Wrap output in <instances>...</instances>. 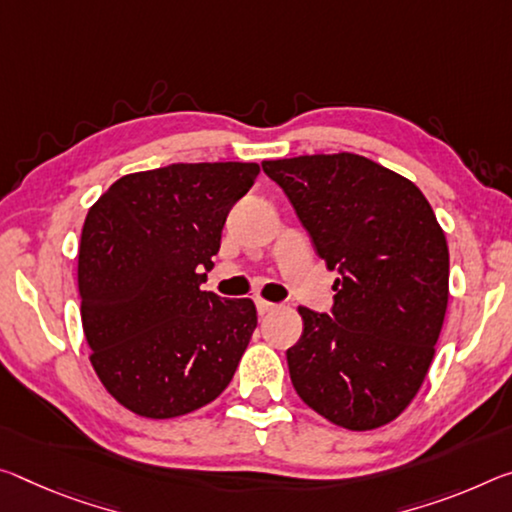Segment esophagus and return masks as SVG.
Segmentation results:
<instances>
[{
	"instance_id": "1",
	"label": "esophagus",
	"mask_w": 512,
	"mask_h": 512,
	"mask_svg": "<svg viewBox=\"0 0 512 512\" xmlns=\"http://www.w3.org/2000/svg\"><path fill=\"white\" fill-rule=\"evenodd\" d=\"M255 307H257V312L259 314H271L273 310H275V307H278V305H275V303H269V300H262V298H257L255 300Z\"/></svg>"
}]
</instances>
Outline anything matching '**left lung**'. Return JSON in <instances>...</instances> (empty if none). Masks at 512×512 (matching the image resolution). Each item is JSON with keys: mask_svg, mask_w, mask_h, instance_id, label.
Masks as SVG:
<instances>
[{"mask_svg": "<svg viewBox=\"0 0 512 512\" xmlns=\"http://www.w3.org/2000/svg\"><path fill=\"white\" fill-rule=\"evenodd\" d=\"M316 255L337 271L330 314L298 307L289 376L348 431L399 417L424 383L449 300V248L415 184L351 152L262 161Z\"/></svg>", "mask_w": 512, "mask_h": 512, "instance_id": "left-lung-1", "label": "left lung"}]
</instances>
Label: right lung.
Returning <instances> with one entry per match:
<instances>
[{
    "label": "right lung",
    "mask_w": 512,
    "mask_h": 512,
    "mask_svg": "<svg viewBox=\"0 0 512 512\" xmlns=\"http://www.w3.org/2000/svg\"><path fill=\"white\" fill-rule=\"evenodd\" d=\"M257 164H170L120 177L88 209L79 246L81 323L118 403L170 419L230 385L257 326L250 298L202 291L225 218Z\"/></svg>",
    "instance_id": "obj_1"
}]
</instances>
